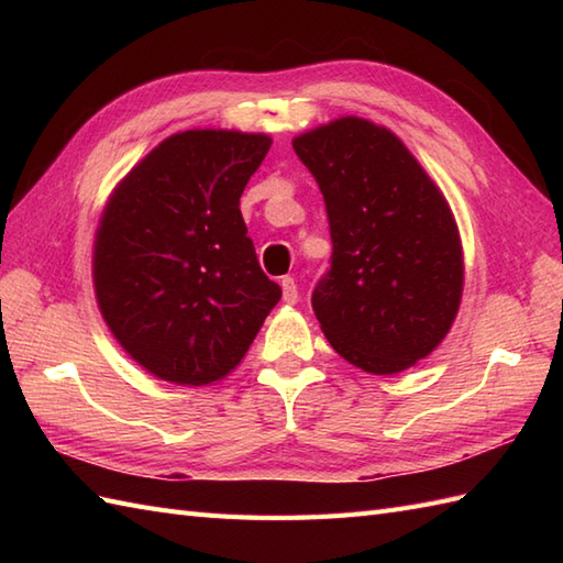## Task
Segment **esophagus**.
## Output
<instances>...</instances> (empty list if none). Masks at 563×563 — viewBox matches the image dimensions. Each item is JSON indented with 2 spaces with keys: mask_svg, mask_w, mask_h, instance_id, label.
<instances>
[{
  "mask_svg": "<svg viewBox=\"0 0 563 563\" xmlns=\"http://www.w3.org/2000/svg\"><path fill=\"white\" fill-rule=\"evenodd\" d=\"M280 288H283V300L288 305H295L297 300H300V290H297V280L290 278V275H285V278L280 280Z\"/></svg>",
  "mask_w": 563,
  "mask_h": 563,
  "instance_id": "obj_1",
  "label": "esophagus"
}]
</instances>
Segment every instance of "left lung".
<instances>
[{
  "label": "left lung",
  "mask_w": 563,
  "mask_h": 563,
  "mask_svg": "<svg viewBox=\"0 0 563 563\" xmlns=\"http://www.w3.org/2000/svg\"><path fill=\"white\" fill-rule=\"evenodd\" d=\"M292 147L324 196L333 244L312 292L321 331L365 373H401L445 339L460 307L462 244L448 202L404 142L363 118Z\"/></svg>",
  "instance_id": "8db88e82"
}]
</instances>
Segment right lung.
I'll use <instances>...</instances> for the list:
<instances>
[{"label":"right lung","instance_id":"add662e5","mask_svg":"<svg viewBox=\"0 0 563 563\" xmlns=\"http://www.w3.org/2000/svg\"><path fill=\"white\" fill-rule=\"evenodd\" d=\"M266 135L186 130L115 188L93 244L106 324L147 373L210 385L234 369L280 300L239 210Z\"/></svg>","mask_w":563,"mask_h":563}]
</instances>
